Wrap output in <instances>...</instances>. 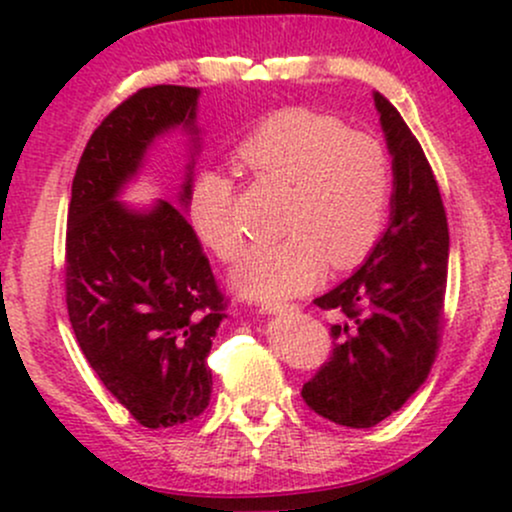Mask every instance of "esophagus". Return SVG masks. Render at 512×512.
<instances>
[{
	"instance_id": "34e87169",
	"label": "esophagus",
	"mask_w": 512,
	"mask_h": 512,
	"mask_svg": "<svg viewBox=\"0 0 512 512\" xmlns=\"http://www.w3.org/2000/svg\"><path fill=\"white\" fill-rule=\"evenodd\" d=\"M260 310L267 315H276V313H289V310H296V305L279 303V301H264Z\"/></svg>"
}]
</instances>
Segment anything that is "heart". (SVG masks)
<instances>
[{
  "label": "heart",
  "instance_id": "b5f03b06",
  "mask_svg": "<svg viewBox=\"0 0 512 512\" xmlns=\"http://www.w3.org/2000/svg\"><path fill=\"white\" fill-rule=\"evenodd\" d=\"M252 178L286 185L284 238L255 245L233 272V286L260 301L296 296L317 284L325 267L349 269L373 250L392 197V161L368 132L308 108L269 115L233 151ZM233 185L202 170L190 187L187 216L197 238L223 262L236 260L243 238L233 221Z\"/></svg>",
  "mask_w": 512,
  "mask_h": 512
}]
</instances>
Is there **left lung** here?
I'll use <instances>...</instances> for the list:
<instances>
[{
	"label": "left lung",
	"instance_id": "1",
	"mask_svg": "<svg viewBox=\"0 0 512 512\" xmlns=\"http://www.w3.org/2000/svg\"><path fill=\"white\" fill-rule=\"evenodd\" d=\"M373 98L395 175L390 226L358 272L315 298L339 320L330 327V361L301 392L315 414L349 428L380 424L424 385L448 284V216L436 175L395 105Z\"/></svg>",
	"mask_w": 512,
	"mask_h": 512
}]
</instances>
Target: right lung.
<instances>
[{"mask_svg": "<svg viewBox=\"0 0 512 512\" xmlns=\"http://www.w3.org/2000/svg\"><path fill=\"white\" fill-rule=\"evenodd\" d=\"M199 88L149 86L122 101L88 139L72 182L64 286L76 342L110 395L144 428L180 426L209 407L207 356L226 315L195 228L180 207L117 202L156 137L182 127L199 149Z\"/></svg>", "mask_w": 512, "mask_h": 512, "instance_id": "add662e5", "label": "right lung"}]
</instances>
